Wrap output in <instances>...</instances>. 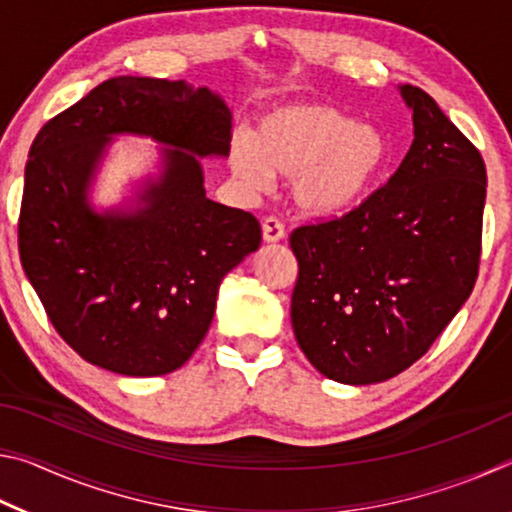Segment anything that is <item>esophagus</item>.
Here are the masks:
<instances>
[{"instance_id": "34e87169", "label": "esophagus", "mask_w": 512, "mask_h": 512, "mask_svg": "<svg viewBox=\"0 0 512 512\" xmlns=\"http://www.w3.org/2000/svg\"><path fill=\"white\" fill-rule=\"evenodd\" d=\"M262 237L266 244H275V241H282L284 239V225L280 219H275V216H266L262 221Z\"/></svg>"}]
</instances>
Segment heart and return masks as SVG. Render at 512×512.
Wrapping results in <instances>:
<instances>
[{
  "instance_id": "heart-1",
  "label": "heart",
  "mask_w": 512,
  "mask_h": 512,
  "mask_svg": "<svg viewBox=\"0 0 512 512\" xmlns=\"http://www.w3.org/2000/svg\"><path fill=\"white\" fill-rule=\"evenodd\" d=\"M388 160L384 133L352 121L325 103H289L259 117L255 133L230 142L232 173L262 187L268 173L289 176V192L302 212H345L368 192Z\"/></svg>"
}]
</instances>
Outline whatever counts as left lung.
I'll return each mask as SVG.
<instances>
[{"label":"left lung","instance_id":"obj_1","mask_svg":"<svg viewBox=\"0 0 512 512\" xmlns=\"http://www.w3.org/2000/svg\"><path fill=\"white\" fill-rule=\"evenodd\" d=\"M413 144L384 187L339 219L291 232V325L325 377L366 386L418 361L470 298L481 259L485 164L415 85Z\"/></svg>","mask_w":512,"mask_h":512}]
</instances>
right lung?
Masks as SVG:
<instances>
[{
    "instance_id": "add662e5",
    "label": "right lung",
    "mask_w": 512,
    "mask_h": 512,
    "mask_svg": "<svg viewBox=\"0 0 512 512\" xmlns=\"http://www.w3.org/2000/svg\"><path fill=\"white\" fill-rule=\"evenodd\" d=\"M230 131L219 94L146 76L103 81L40 128L24 169L20 262L85 361L126 377L167 375L205 339L221 280L262 241L253 214L205 196L198 158H225ZM121 132L167 143L163 171L135 206L97 213L87 187Z\"/></svg>"
}]
</instances>
